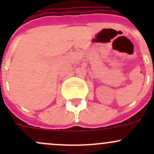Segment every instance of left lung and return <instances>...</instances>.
<instances>
[{
	"label": "left lung",
	"instance_id": "left-lung-1",
	"mask_svg": "<svg viewBox=\"0 0 154 154\" xmlns=\"http://www.w3.org/2000/svg\"><path fill=\"white\" fill-rule=\"evenodd\" d=\"M153 84H154V83H153Z\"/></svg>",
	"mask_w": 154,
	"mask_h": 154
}]
</instances>
